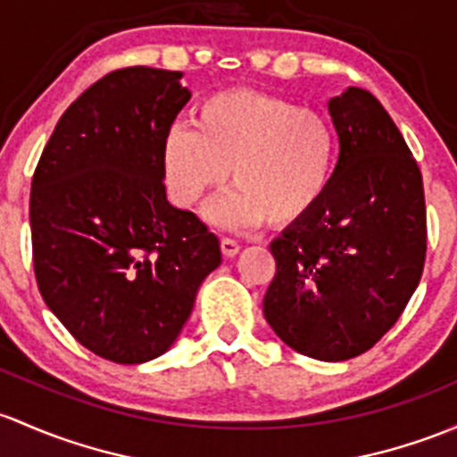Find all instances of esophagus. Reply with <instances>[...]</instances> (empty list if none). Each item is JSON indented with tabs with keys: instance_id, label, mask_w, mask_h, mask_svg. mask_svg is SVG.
<instances>
[{
	"instance_id": "obj_1",
	"label": "esophagus",
	"mask_w": 457,
	"mask_h": 457,
	"mask_svg": "<svg viewBox=\"0 0 457 457\" xmlns=\"http://www.w3.org/2000/svg\"><path fill=\"white\" fill-rule=\"evenodd\" d=\"M220 252H223L225 258H234L241 252V245L234 241V238H220Z\"/></svg>"
}]
</instances>
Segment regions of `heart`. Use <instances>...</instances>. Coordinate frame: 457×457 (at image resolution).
Instances as JSON below:
<instances>
[{"instance_id":"b5f03b06","label":"heart","mask_w":457,"mask_h":457,"mask_svg":"<svg viewBox=\"0 0 457 457\" xmlns=\"http://www.w3.org/2000/svg\"><path fill=\"white\" fill-rule=\"evenodd\" d=\"M335 162L337 133L324 115L256 89L205 98L195 129L177 124L162 148L168 190L184 208L220 188L229 172L237 188L208 210L220 228L297 223L324 199Z\"/></svg>"}]
</instances>
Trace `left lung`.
Returning a JSON list of instances; mask_svg holds the SVG:
<instances>
[{
  "mask_svg": "<svg viewBox=\"0 0 457 457\" xmlns=\"http://www.w3.org/2000/svg\"><path fill=\"white\" fill-rule=\"evenodd\" d=\"M339 137L320 205L271 241L262 300L295 353L345 361L372 348L419 287L427 252L422 175L390 113L366 89L328 100Z\"/></svg>",
  "mask_w": 457,
  "mask_h": 457,
  "instance_id": "left-lung-1",
  "label": "left lung"
}]
</instances>
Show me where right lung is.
<instances>
[{"label":"right lung","mask_w":457,"mask_h":457,"mask_svg":"<svg viewBox=\"0 0 457 457\" xmlns=\"http://www.w3.org/2000/svg\"><path fill=\"white\" fill-rule=\"evenodd\" d=\"M181 71L124 67L61 115L32 177L37 285L76 342L113 363L179 337L219 238L166 199L162 148L190 100Z\"/></svg>","instance_id":"add662e5"}]
</instances>
